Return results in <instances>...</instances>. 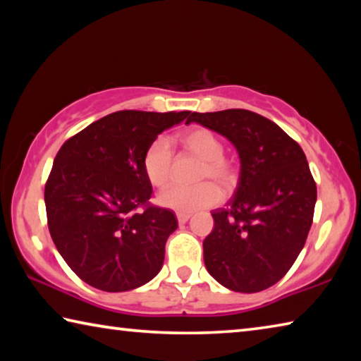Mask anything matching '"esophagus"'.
I'll list each match as a JSON object with an SVG mask.
<instances>
[{
    "label": "esophagus",
    "mask_w": 361,
    "mask_h": 361,
    "mask_svg": "<svg viewBox=\"0 0 361 361\" xmlns=\"http://www.w3.org/2000/svg\"><path fill=\"white\" fill-rule=\"evenodd\" d=\"M189 218H191V215H189V213H176V219H178L180 224L188 223Z\"/></svg>",
    "instance_id": "1"
}]
</instances>
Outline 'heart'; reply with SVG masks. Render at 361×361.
<instances>
[{
  "label": "heart",
  "mask_w": 361,
  "mask_h": 361,
  "mask_svg": "<svg viewBox=\"0 0 361 361\" xmlns=\"http://www.w3.org/2000/svg\"><path fill=\"white\" fill-rule=\"evenodd\" d=\"M178 142L188 152L202 161L197 181L205 183L194 188H169L159 194V204L178 213H194L216 205L221 200V191L214 183L228 191L237 180L234 164L223 156L224 143L221 138L205 127H192L180 133ZM172 164L173 151L167 140L162 137L152 140L143 154L145 175L152 186L162 189L169 185L172 178ZM212 180L216 182L212 183Z\"/></svg>",
  "instance_id": "1"
}]
</instances>
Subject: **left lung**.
Returning <instances> with one entry per match:
<instances>
[{"mask_svg": "<svg viewBox=\"0 0 361 361\" xmlns=\"http://www.w3.org/2000/svg\"><path fill=\"white\" fill-rule=\"evenodd\" d=\"M188 122L226 137L240 157L234 195L212 212L207 271L232 291L266 290L290 271L312 226L317 186L304 151L276 122L248 109L192 113Z\"/></svg>", "mask_w": 361, "mask_h": 361, "instance_id": "8db88e82", "label": "left lung"}]
</instances>
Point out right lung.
Masks as SVG:
<instances>
[{
	"label": "right lung",
	"instance_id": "right-lung-1",
	"mask_svg": "<svg viewBox=\"0 0 361 361\" xmlns=\"http://www.w3.org/2000/svg\"><path fill=\"white\" fill-rule=\"evenodd\" d=\"M191 111H116L66 140L44 188L49 232L82 282L129 291L154 279L175 213L149 205L143 154ZM189 121V118H188Z\"/></svg>",
	"mask_w": 361,
	"mask_h": 361
}]
</instances>
